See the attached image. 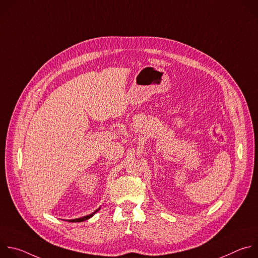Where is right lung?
<instances>
[{
	"instance_id": "1",
	"label": "right lung",
	"mask_w": 258,
	"mask_h": 258,
	"mask_svg": "<svg viewBox=\"0 0 258 258\" xmlns=\"http://www.w3.org/2000/svg\"><path fill=\"white\" fill-rule=\"evenodd\" d=\"M99 210V209H98ZM98 210H96L95 212H93V213H91V214H89V215H87V216H84V217H80V218H76V219H70L69 222H71V223H80V222H84V220H87V219H89L90 217H92Z\"/></svg>"
}]
</instances>
